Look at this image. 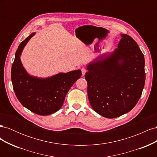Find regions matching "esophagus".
Listing matches in <instances>:
<instances>
[{
    "label": "esophagus",
    "mask_w": 157,
    "mask_h": 157,
    "mask_svg": "<svg viewBox=\"0 0 157 157\" xmlns=\"http://www.w3.org/2000/svg\"><path fill=\"white\" fill-rule=\"evenodd\" d=\"M81 71H82V75L84 76L85 74H86V73L87 72V70L85 69V68H82V69H81Z\"/></svg>",
    "instance_id": "34e87169"
}]
</instances>
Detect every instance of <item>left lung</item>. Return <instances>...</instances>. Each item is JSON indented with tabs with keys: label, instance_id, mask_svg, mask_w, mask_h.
Here are the masks:
<instances>
[{
	"label": "left lung",
	"instance_id": "1",
	"mask_svg": "<svg viewBox=\"0 0 157 157\" xmlns=\"http://www.w3.org/2000/svg\"><path fill=\"white\" fill-rule=\"evenodd\" d=\"M121 36L117 48L88 63L85 74L90 105L96 113L108 118L130 111L145 85L144 56L130 36Z\"/></svg>",
	"mask_w": 157,
	"mask_h": 157
}]
</instances>
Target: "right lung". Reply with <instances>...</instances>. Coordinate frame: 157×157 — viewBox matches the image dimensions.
<instances>
[{"mask_svg":"<svg viewBox=\"0 0 157 157\" xmlns=\"http://www.w3.org/2000/svg\"><path fill=\"white\" fill-rule=\"evenodd\" d=\"M35 33H32L19 45L12 64L11 79L16 96L22 105L37 115L45 116L56 113L62 107L66 95L82 73L78 69L47 78L30 75L23 66L20 57Z\"/></svg>","mask_w":157,"mask_h":157,"instance_id":"right-lung-1","label":"right lung"}]
</instances>
